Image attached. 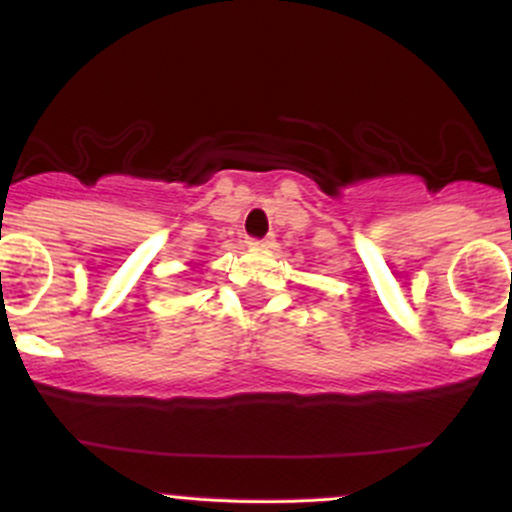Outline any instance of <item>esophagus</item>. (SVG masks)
I'll list each match as a JSON object with an SVG mask.
<instances>
[{
	"label": "esophagus",
	"mask_w": 512,
	"mask_h": 512,
	"mask_svg": "<svg viewBox=\"0 0 512 512\" xmlns=\"http://www.w3.org/2000/svg\"><path fill=\"white\" fill-rule=\"evenodd\" d=\"M247 242H250L252 247H272L274 238H272V235H267V238H262V240H257V238H250V240H247Z\"/></svg>",
	"instance_id": "34e87169"
}]
</instances>
